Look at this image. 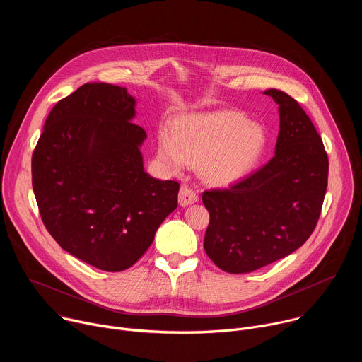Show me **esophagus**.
<instances>
[{"label":"esophagus","mask_w":362,"mask_h":362,"mask_svg":"<svg viewBox=\"0 0 362 362\" xmlns=\"http://www.w3.org/2000/svg\"><path fill=\"white\" fill-rule=\"evenodd\" d=\"M197 193L190 189L189 186H182L180 187V192H179V203L180 206H187V204H192L194 202H197Z\"/></svg>","instance_id":"esophagus-1"}]
</instances>
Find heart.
Masks as SVG:
<instances>
[{
    "mask_svg": "<svg viewBox=\"0 0 362 362\" xmlns=\"http://www.w3.org/2000/svg\"><path fill=\"white\" fill-rule=\"evenodd\" d=\"M267 134L249 124L236 112H219L192 117L176 127L175 134H159V159L170 170L186 163L197 166L200 176L212 185H229L245 176L261 159Z\"/></svg>",
    "mask_w": 362,
    "mask_h": 362,
    "instance_id": "heart-1",
    "label": "heart"
}]
</instances>
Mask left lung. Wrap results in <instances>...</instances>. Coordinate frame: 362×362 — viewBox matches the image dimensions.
I'll use <instances>...</instances> for the list:
<instances>
[{"label": "left lung", "instance_id": "8db88e82", "mask_svg": "<svg viewBox=\"0 0 362 362\" xmlns=\"http://www.w3.org/2000/svg\"><path fill=\"white\" fill-rule=\"evenodd\" d=\"M279 106L275 156L229 189L206 190L211 221L203 247L229 274L264 268L300 247L321 215L328 156L311 119L286 93L265 91Z\"/></svg>", "mask_w": 362, "mask_h": 362}]
</instances>
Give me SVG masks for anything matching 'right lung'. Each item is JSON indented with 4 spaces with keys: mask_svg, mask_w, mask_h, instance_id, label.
Here are the masks:
<instances>
[{
    "mask_svg": "<svg viewBox=\"0 0 362 362\" xmlns=\"http://www.w3.org/2000/svg\"><path fill=\"white\" fill-rule=\"evenodd\" d=\"M124 87L87 83L49 112L33 153V189L44 226L80 261L120 272L148 249L177 208L179 183L144 172L146 132L132 123Z\"/></svg>",
    "mask_w": 362,
    "mask_h": 362,
    "instance_id": "right-lung-1",
    "label": "right lung"
}]
</instances>
